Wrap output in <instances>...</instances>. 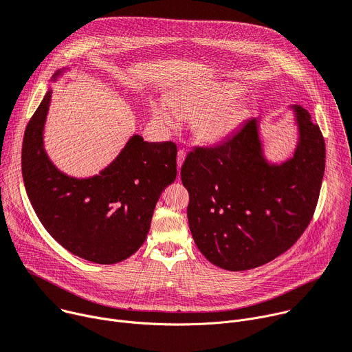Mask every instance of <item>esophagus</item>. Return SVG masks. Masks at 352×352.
Segmentation results:
<instances>
[{"label":"esophagus","mask_w":352,"mask_h":352,"mask_svg":"<svg viewBox=\"0 0 352 352\" xmlns=\"http://www.w3.org/2000/svg\"><path fill=\"white\" fill-rule=\"evenodd\" d=\"M185 155H186L185 150H184V148H179V150H178V154H177V166H178V171H179V168H181V166H182V163H184Z\"/></svg>","instance_id":"1"}]
</instances>
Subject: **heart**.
I'll return each instance as SVG.
<instances>
[{"label":"heart","mask_w":352,"mask_h":352,"mask_svg":"<svg viewBox=\"0 0 352 352\" xmlns=\"http://www.w3.org/2000/svg\"><path fill=\"white\" fill-rule=\"evenodd\" d=\"M240 89L233 84L202 89L179 91L174 100L157 98L151 102V112L158 124L177 127L184 116H202L199 133L212 142L228 138L240 122L237 111L229 105L234 102Z\"/></svg>","instance_id":"b5f03b06"}]
</instances>
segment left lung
<instances>
[{"instance_id":"1","label":"left lung","mask_w":352,"mask_h":352,"mask_svg":"<svg viewBox=\"0 0 352 352\" xmlns=\"http://www.w3.org/2000/svg\"><path fill=\"white\" fill-rule=\"evenodd\" d=\"M300 140L280 166L263 154L258 120H245L223 143L195 147L181 167L188 223L205 257L223 270L261 267L289 250L314 214L326 166L320 127L296 105Z\"/></svg>"}]
</instances>
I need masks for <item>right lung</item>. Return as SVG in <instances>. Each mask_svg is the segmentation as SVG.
Returning <instances> with one entry per match:
<instances>
[{"mask_svg":"<svg viewBox=\"0 0 352 352\" xmlns=\"http://www.w3.org/2000/svg\"><path fill=\"white\" fill-rule=\"evenodd\" d=\"M50 98L52 89L30 118L22 143L30 204L49 234L74 255L97 264L120 263L144 243L155 204L175 181L177 144L148 143L135 135L100 175L69 177L43 148Z\"/></svg>","mask_w":352,"mask_h":352,"instance_id":"obj_1","label":"right lung"}]
</instances>
